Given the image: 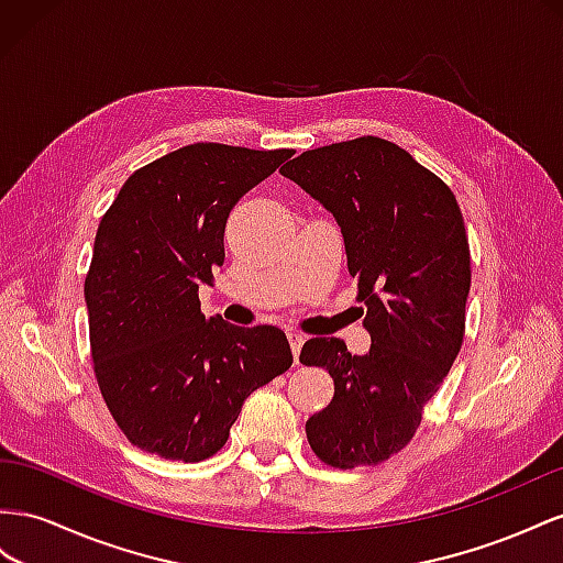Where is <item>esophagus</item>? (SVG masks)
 <instances>
[{
    "mask_svg": "<svg viewBox=\"0 0 563 563\" xmlns=\"http://www.w3.org/2000/svg\"><path fill=\"white\" fill-rule=\"evenodd\" d=\"M287 340H290L295 363H299V351H301L303 342H307V334H301V332H297V330H287Z\"/></svg>",
    "mask_w": 563,
    "mask_h": 563,
    "instance_id": "obj_1",
    "label": "esophagus"
}]
</instances>
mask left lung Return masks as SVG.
<instances>
[{"label": "left lung", "mask_w": 563, "mask_h": 563, "mask_svg": "<svg viewBox=\"0 0 563 563\" xmlns=\"http://www.w3.org/2000/svg\"><path fill=\"white\" fill-rule=\"evenodd\" d=\"M280 172L340 223L373 340L365 356H351L340 336L301 346L299 361L334 382L330 406L307 420L309 445L336 470L379 464L410 443L464 340L472 256L460 205L379 136L307 151Z\"/></svg>", "instance_id": "obj_1"}]
</instances>
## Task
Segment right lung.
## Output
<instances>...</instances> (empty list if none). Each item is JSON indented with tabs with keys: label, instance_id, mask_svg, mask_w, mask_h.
<instances>
[{
	"label": "right lung",
	"instance_id": "right-lung-1",
	"mask_svg": "<svg viewBox=\"0 0 563 563\" xmlns=\"http://www.w3.org/2000/svg\"><path fill=\"white\" fill-rule=\"evenodd\" d=\"M290 155L190 143L136 169L103 214L85 278L93 375L141 451L212 457L243 400L292 365L283 330L205 318L198 299L235 202Z\"/></svg>",
	"mask_w": 563,
	"mask_h": 563
}]
</instances>
